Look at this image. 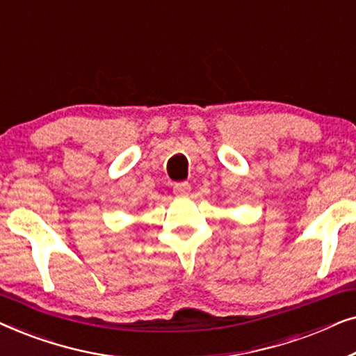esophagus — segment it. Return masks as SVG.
<instances>
[{
    "mask_svg": "<svg viewBox=\"0 0 356 356\" xmlns=\"http://www.w3.org/2000/svg\"><path fill=\"white\" fill-rule=\"evenodd\" d=\"M189 191H191V184H189L188 181L173 184V193L177 194V196H184V194H188Z\"/></svg>",
    "mask_w": 356,
    "mask_h": 356,
    "instance_id": "obj_1",
    "label": "esophagus"
}]
</instances>
